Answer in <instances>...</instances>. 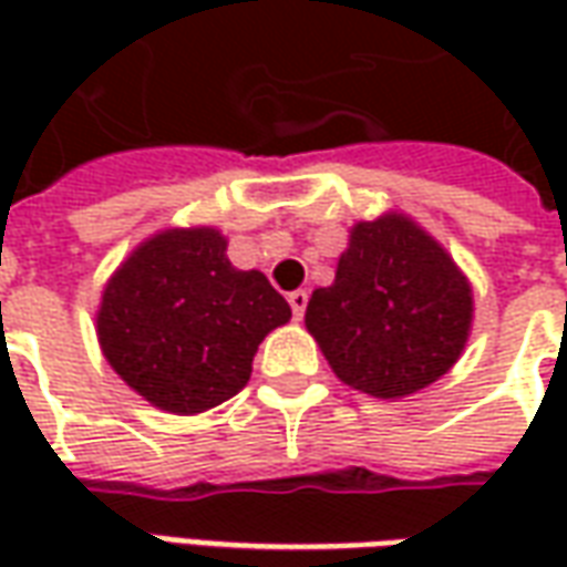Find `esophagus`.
Listing matches in <instances>:
<instances>
[{
  "label": "esophagus",
  "instance_id": "34e87169",
  "mask_svg": "<svg viewBox=\"0 0 567 567\" xmlns=\"http://www.w3.org/2000/svg\"><path fill=\"white\" fill-rule=\"evenodd\" d=\"M288 303H291V312H295V319H303V312H307V303H309V295L303 288H297L288 295Z\"/></svg>",
  "mask_w": 567,
  "mask_h": 567
}]
</instances>
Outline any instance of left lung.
Here are the masks:
<instances>
[{"label":"left lung","mask_w":567,"mask_h":567,"mask_svg":"<svg viewBox=\"0 0 567 567\" xmlns=\"http://www.w3.org/2000/svg\"><path fill=\"white\" fill-rule=\"evenodd\" d=\"M471 316L467 279L404 215L358 224L333 285L307 303V328L333 373L373 398L440 380L462 355Z\"/></svg>","instance_id":"left-lung-1"}]
</instances>
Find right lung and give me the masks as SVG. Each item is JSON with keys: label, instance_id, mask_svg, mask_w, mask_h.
<instances>
[{"label": "right lung", "instance_id": "add662e5", "mask_svg": "<svg viewBox=\"0 0 567 567\" xmlns=\"http://www.w3.org/2000/svg\"><path fill=\"white\" fill-rule=\"evenodd\" d=\"M291 319L258 270H236L218 230H166L109 279L96 316L109 364L166 413L190 416L234 398L260 340Z\"/></svg>", "mask_w": 567, "mask_h": 567}]
</instances>
